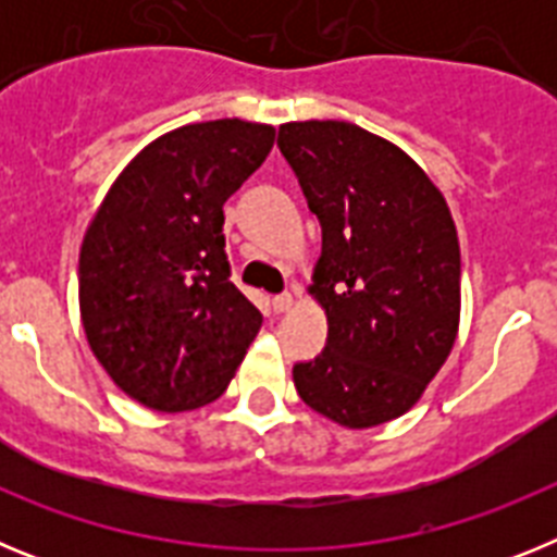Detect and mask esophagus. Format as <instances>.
Masks as SVG:
<instances>
[{
	"instance_id": "esophagus-1",
	"label": "esophagus",
	"mask_w": 557,
	"mask_h": 557,
	"mask_svg": "<svg viewBox=\"0 0 557 557\" xmlns=\"http://www.w3.org/2000/svg\"><path fill=\"white\" fill-rule=\"evenodd\" d=\"M293 304H295V298L289 293H284V295H275L273 298V309L278 314H284V312H289V309H293Z\"/></svg>"
}]
</instances>
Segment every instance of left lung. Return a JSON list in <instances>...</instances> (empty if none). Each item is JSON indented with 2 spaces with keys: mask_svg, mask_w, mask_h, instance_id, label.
I'll return each instance as SVG.
<instances>
[{
  "mask_svg": "<svg viewBox=\"0 0 557 557\" xmlns=\"http://www.w3.org/2000/svg\"><path fill=\"white\" fill-rule=\"evenodd\" d=\"M278 147L323 231L309 295L329 337L293 368L304 405L348 430L405 416L460 326V243L446 198L401 147L337 120L287 122Z\"/></svg>",
  "mask_w": 557,
  "mask_h": 557,
  "instance_id": "8db88e82",
  "label": "left lung"
}]
</instances>
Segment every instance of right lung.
I'll use <instances>...</instances> for the list:
<instances>
[{"mask_svg":"<svg viewBox=\"0 0 557 557\" xmlns=\"http://www.w3.org/2000/svg\"><path fill=\"white\" fill-rule=\"evenodd\" d=\"M275 127L214 120L164 133L120 172L81 245V321L122 393L159 412L223 396L262 312L231 282L223 203Z\"/></svg>","mask_w":557,"mask_h":557,"instance_id":"1","label":"right lung"}]
</instances>
